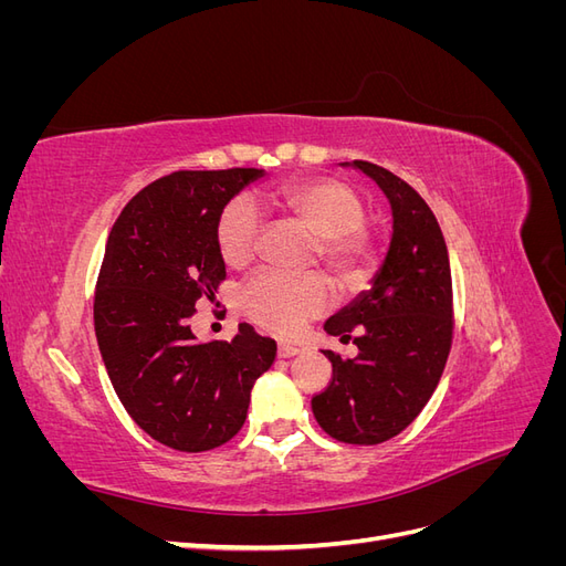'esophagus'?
<instances>
[{"label":"esophagus","instance_id":"1","mask_svg":"<svg viewBox=\"0 0 566 566\" xmlns=\"http://www.w3.org/2000/svg\"><path fill=\"white\" fill-rule=\"evenodd\" d=\"M300 352H302V347L293 345V342H279V356L281 358H290V356H295Z\"/></svg>","mask_w":566,"mask_h":566}]
</instances>
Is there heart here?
I'll return each instance as SVG.
<instances>
[{
    "instance_id": "obj_1",
    "label": "heart",
    "mask_w": 566,
    "mask_h": 566,
    "mask_svg": "<svg viewBox=\"0 0 566 566\" xmlns=\"http://www.w3.org/2000/svg\"><path fill=\"white\" fill-rule=\"evenodd\" d=\"M260 208L293 214L318 235V260L339 285H361L375 262V241L364 227L366 205L354 188L331 177L285 181L254 196ZM260 214L245 198L231 200L217 221V245L231 269H245L260 245ZM331 285L321 273L290 276L260 271L241 290V310L260 328L295 335L331 306Z\"/></svg>"
}]
</instances>
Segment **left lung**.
Listing matches in <instances>:
<instances>
[{
	"instance_id": "1",
	"label": "left lung",
	"mask_w": 566,
	"mask_h": 566,
	"mask_svg": "<svg viewBox=\"0 0 566 566\" xmlns=\"http://www.w3.org/2000/svg\"><path fill=\"white\" fill-rule=\"evenodd\" d=\"M352 167L389 198L391 243L373 287L323 325L328 335L354 339L358 354L323 352L333 380L312 410L333 439L373 447L403 432L439 385L453 339V283L439 221L416 188L380 165Z\"/></svg>"
}]
</instances>
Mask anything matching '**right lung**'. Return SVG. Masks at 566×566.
<instances>
[{
	"label": "right lung",
	"mask_w": 566,
	"mask_h": 566,
	"mask_svg": "<svg viewBox=\"0 0 566 566\" xmlns=\"http://www.w3.org/2000/svg\"><path fill=\"white\" fill-rule=\"evenodd\" d=\"M260 177L254 167L167 175L136 193L108 233L94 297L98 349L132 420L175 451L233 439L254 380L276 358V342L248 323L229 342H198L191 331L196 302L227 279L217 221Z\"/></svg>",
	"instance_id": "add662e5"
}]
</instances>
